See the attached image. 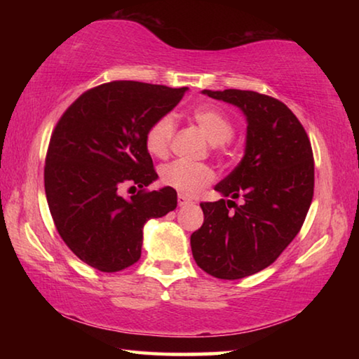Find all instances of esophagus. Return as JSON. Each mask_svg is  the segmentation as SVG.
<instances>
[{"label":"esophagus","instance_id":"esophagus-1","mask_svg":"<svg viewBox=\"0 0 359 359\" xmlns=\"http://www.w3.org/2000/svg\"><path fill=\"white\" fill-rule=\"evenodd\" d=\"M177 203H179L180 208H185V205H190V204H193L191 199H190V198H187V196H184V194H179V196H177Z\"/></svg>","mask_w":359,"mask_h":359}]
</instances>
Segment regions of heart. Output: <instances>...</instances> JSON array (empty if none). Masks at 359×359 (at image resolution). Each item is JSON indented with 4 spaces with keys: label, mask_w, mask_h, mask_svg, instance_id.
<instances>
[{
    "label": "heart",
    "mask_w": 359,
    "mask_h": 359,
    "mask_svg": "<svg viewBox=\"0 0 359 359\" xmlns=\"http://www.w3.org/2000/svg\"><path fill=\"white\" fill-rule=\"evenodd\" d=\"M191 117L208 141L214 145L228 142L234 135L233 121L220 109L214 106H198L191 111ZM175 131L172 115H163L150 126L145 135V147L150 155L165 158L169 151ZM215 174L205 165H191L185 161H172L160 169V182L184 196H194L214 182Z\"/></svg>",
    "instance_id": "heart-1"
}]
</instances>
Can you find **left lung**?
Instances as JSON below:
<instances>
[{
    "label": "left lung",
    "mask_w": 359,
    "mask_h": 359,
    "mask_svg": "<svg viewBox=\"0 0 359 359\" xmlns=\"http://www.w3.org/2000/svg\"><path fill=\"white\" fill-rule=\"evenodd\" d=\"M203 93L239 107L247 120L244 156L215 185L223 198L201 203L204 223L190 238L203 271L236 280L271 266L299 233L313 198L312 145L282 101L234 88Z\"/></svg>",
    "instance_id": "1"
}]
</instances>
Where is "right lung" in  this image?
I'll return each instance as SVG.
<instances>
[{
    "label": "right lung",
    "mask_w": 359,
    "mask_h": 359,
    "mask_svg": "<svg viewBox=\"0 0 359 359\" xmlns=\"http://www.w3.org/2000/svg\"><path fill=\"white\" fill-rule=\"evenodd\" d=\"M187 90L114 81L87 90L58 120L46 156L47 204L65 244L95 269L135 264L144 224L177 208L172 188L145 190L158 179L145 135ZM126 184L142 190L125 198Z\"/></svg>",
    "instance_id": "obj_1"
}]
</instances>
